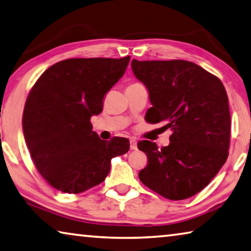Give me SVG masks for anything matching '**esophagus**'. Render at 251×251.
Instances as JSON below:
<instances>
[{
    "label": "esophagus",
    "mask_w": 251,
    "mask_h": 251,
    "mask_svg": "<svg viewBox=\"0 0 251 251\" xmlns=\"http://www.w3.org/2000/svg\"><path fill=\"white\" fill-rule=\"evenodd\" d=\"M130 149L131 150H137V141L134 139H130Z\"/></svg>",
    "instance_id": "obj_1"
}]
</instances>
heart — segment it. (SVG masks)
Segmentation results:
<instances>
[{
    "instance_id": "heart-1",
    "label": "heart",
    "mask_w": 251,
    "mask_h": 251,
    "mask_svg": "<svg viewBox=\"0 0 251 251\" xmlns=\"http://www.w3.org/2000/svg\"><path fill=\"white\" fill-rule=\"evenodd\" d=\"M135 83H138V82H134V83H131V85H135Z\"/></svg>"
}]
</instances>
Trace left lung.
Listing matches in <instances>:
<instances>
[{"mask_svg": "<svg viewBox=\"0 0 251 251\" xmlns=\"http://www.w3.org/2000/svg\"><path fill=\"white\" fill-rule=\"evenodd\" d=\"M133 73L149 90L148 122L172 130L168 147L143 140L148 156L140 171L144 185L161 196L181 201L208 185L225 164L230 143L228 96L221 79L181 59H133Z\"/></svg>", "mask_w": 251, "mask_h": 251, "instance_id": "1", "label": "left lung"}]
</instances>
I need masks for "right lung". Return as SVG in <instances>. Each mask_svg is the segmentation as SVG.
I'll list each match as a JSON object with an SVG mask.
<instances>
[{
    "label": "right lung",
    "mask_w": 251,
    "mask_h": 251,
    "mask_svg": "<svg viewBox=\"0 0 251 251\" xmlns=\"http://www.w3.org/2000/svg\"><path fill=\"white\" fill-rule=\"evenodd\" d=\"M123 58H70L44 72L32 87L23 112V131L35 168L56 190L78 194L102 183L112 157L129 151L126 138L101 140L94 114L128 67Z\"/></svg>",
    "instance_id": "right-lung-1"
}]
</instances>
